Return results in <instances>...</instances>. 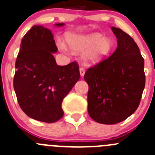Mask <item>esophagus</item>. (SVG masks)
I'll use <instances>...</instances> for the list:
<instances>
[{
  "instance_id": "obj_1",
  "label": "esophagus",
  "mask_w": 155,
  "mask_h": 155,
  "mask_svg": "<svg viewBox=\"0 0 155 155\" xmlns=\"http://www.w3.org/2000/svg\"><path fill=\"white\" fill-rule=\"evenodd\" d=\"M84 74H85L84 68H82V67H81L80 68V74H81V76L83 77L84 75Z\"/></svg>"
}]
</instances>
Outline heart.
I'll return each mask as SVG.
<instances>
[{
    "label": "heart",
    "instance_id": "b5f03b06",
    "mask_svg": "<svg viewBox=\"0 0 155 155\" xmlns=\"http://www.w3.org/2000/svg\"><path fill=\"white\" fill-rule=\"evenodd\" d=\"M67 42L71 49L77 52L83 53V59L89 64H97L102 61L110 52L113 46L111 39L102 37L100 33L88 35H70L67 37ZM62 51H68L67 46L62 42L58 44Z\"/></svg>",
    "mask_w": 155,
    "mask_h": 155
}]
</instances>
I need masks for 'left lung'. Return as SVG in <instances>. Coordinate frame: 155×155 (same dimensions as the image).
<instances>
[{"label":"left lung","mask_w":155,"mask_h":155,"mask_svg":"<svg viewBox=\"0 0 155 155\" xmlns=\"http://www.w3.org/2000/svg\"><path fill=\"white\" fill-rule=\"evenodd\" d=\"M118 46L109 58L85 72L88 84L87 110L101 124H116L138 107L145 85L144 58L134 39L122 29L112 27Z\"/></svg>","instance_id":"1"}]
</instances>
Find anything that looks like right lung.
Instances as JSON below:
<instances>
[{"instance_id": "obj_1", "label": "right lung", "mask_w": 155, "mask_h": 155, "mask_svg": "<svg viewBox=\"0 0 155 155\" xmlns=\"http://www.w3.org/2000/svg\"><path fill=\"white\" fill-rule=\"evenodd\" d=\"M57 51L51 31L33 26L22 39L15 64L14 87L20 108L29 117L48 123L62 118L63 99L80 78L76 61L57 65L53 56Z\"/></svg>"}]
</instances>
